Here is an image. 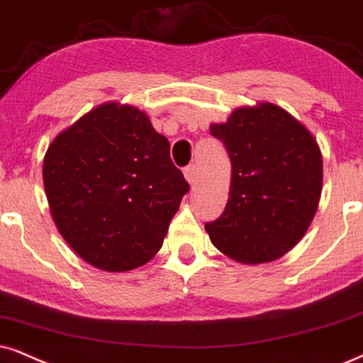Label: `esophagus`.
I'll use <instances>...</instances> for the list:
<instances>
[{
    "instance_id": "obj_1",
    "label": "esophagus",
    "mask_w": 363,
    "mask_h": 363,
    "mask_svg": "<svg viewBox=\"0 0 363 363\" xmlns=\"http://www.w3.org/2000/svg\"><path fill=\"white\" fill-rule=\"evenodd\" d=\"M184 177H186V181L189 182V184H194L196 179H197V171H196L194 164H191V166L184 167Z\"/></svg>"
}]
</instances>
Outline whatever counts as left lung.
I'll use <instances>...</instances> for the list:
<instances>
[{"label":"left lung","instance_id":"1","mask_svg":"<svg viewBox=\"0 0 363 363\" xmlns=\"http://www.w3.org/2000/svg\"><path fill=\"white\" fill-rule=\"evenodd\" d=\"M209 130L224 144L233 169L226 208L204 226L211 242L246 264L281 258L305 236L322 196L315 137L269 102L236 108Z\"/></svg>","mask_w":363,"mask_h":363}]
</instances>
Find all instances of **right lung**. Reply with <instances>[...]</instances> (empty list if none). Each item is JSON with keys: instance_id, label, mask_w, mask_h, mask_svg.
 <instances>
[{"instance_id": "1", "label": "right lung", "mask_w": 363, "mask_h": 363, "mask_svg": "<svg viewBox=\"0 0 363 363\" xmlns=\"http://www.w3.org/2000/svg\"><path fill=\"white\" fill-rule=\"evenodd\" d=\"M169 140L142 110L102 104L55 137L43 184L60 235L86 263L128 272L152 259L189 191Z\"/></svg>"}]
</instances>
